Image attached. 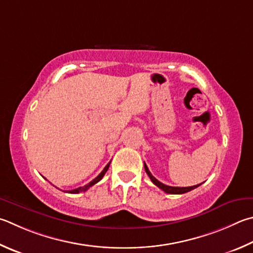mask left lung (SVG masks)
Here are the masks:
<instances>
[{
    "label": "left lung",
    "instance_id": "obj_1",
    "mask_svg": "<svg viewBox=\"0 0 253 253\" xmlns=\"http://www.w3.org/2000/svg\"><path fill=\"white\" fill-rule=\"evenodd\" d=\"M144 167H145V170L147 172V174H148L150 180L153 181L154 185L157 186L158 188H160V189L164 190L165 192H167V194H171V195H181V194H186V192L188 191H191L192 189H195V188L199 187L201 183H199V185H196V186H191V187H171V186H167V185H164L163 182H160L159 180H157L153 174H151V172L149 171L148 167H147V165L144 164Z\"/></svg>",
    "mask_w": 253,
    "mask_h": 253
}]
</instances>
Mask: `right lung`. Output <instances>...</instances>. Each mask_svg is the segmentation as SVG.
I'll list each match as a JSON object with an SVG mask.
<instances>
[{"label":"right lung","mask_w":253,"mask_h":253,"mask_svg":"<svg viewBox=\"0 0 253 253\" xmlns=\"http://www.w3.org/2000/svg\"><path fill=\"white\" fill-rule=\"evenodd\" d=\"M109 165H111V162H109V163L106 165V167H105V168L103 169V171L100 172V173L98 174V176L94 179V180H91L90 182L87 183L86 186H84V187H80V188H76V189H73V190H67L66 192H68V194H79V192H82V191H86L87 189H88L89 187L94 186L95 183H97L99 180H102V178L104 177V174L106 173V171L108 170V168H109Z\"/></svg>","instance_id":"obj_1"}]
</instances>
